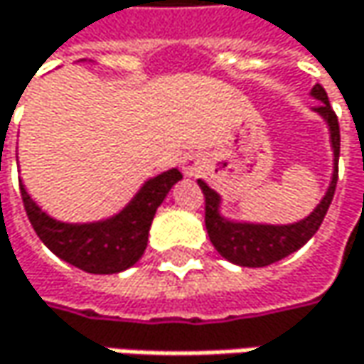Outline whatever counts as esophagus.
Masks as SVG:
<instances>
[{
  "mask_svg": "<svg viewBox=\"0 0 364 364\" xmlns=\"http://www.w3.org/2000/svg\"><path fill=\"white\" fill-rule=\"evenodd\" d=\"M181 168L187 177H196V175L200 173V162H198L193 156H185L181 162Z\"/></svg>",
  "mask_w": 364,
  "mask_h": 364,
  "instance_id": "1",
  "label": "esophagus"
}]
</instances>
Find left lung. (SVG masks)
<instances>
[{
	"label": "left lung",
	"mask_w": 364,
	"mask_h": 364,
	"mask_svg": "<svg viewBox=\"0 0 364 364\" xmlns=\"http://www.w3.org/2000/svg\"><path fill=\"white\" fill-rule=\"evenodd\" d=\"M311 95L318 102L313 110L329 127V139L333 149V173L329 187L323 200L316 204L313 213L298 223L289 225H267V223H248V220H231L220 215V196L208 183L198 179L202 193L206 198V231L216 252L233 264L240 267H269L281 258L300 250L314 233L318 231L323 218L329 210V204L336 193L338 183V160H340V124L333 112L325 89L316 83L311 89Z\"/></svg>",
	"instance_id": "8db88e82"
}]
</instances>
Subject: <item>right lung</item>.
Wrapping results in <instances>:
<instances>
[{
    "label": "right lung",
    "instance_id": "add662e5",
    "mask_svg": "<svg viewBox=\"0 0 364 364\" xmlns=\"http://www.w3.org/2000/svg\"><path fill=\"white\" fill-rule=\"evenodd\" d=\"M181 179L177 168L164 171L144 183L120 213L93 223L55 220L41 210L22 183L20 193L35 233L58 258L85 273L112 275L131 269L144 256L154 215Z\"/></svg>",
    "mask_w": 364,
    "mask_h": 364
}]
</instances>
